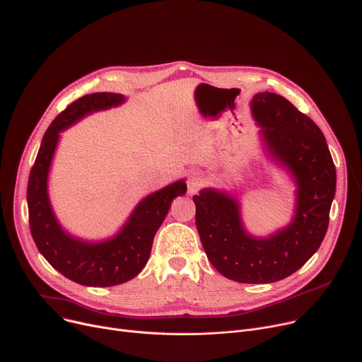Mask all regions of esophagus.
I'll use <instances>...</instances> for the list:
<instances>
[{"label":"esophagus","instance_id":"1","mask_svg":"<svg viewBox=\"0 0 362 362\" xmlns=\"http://www.w3.org/2000/svg\"><path fill=\"white\" fill-rule=\"evenodd\" d=\"M204 186H205V179H204V176L201 173H193L187 179V192L190 194L199 192Z\"/></svg>","mask_w":362,"mask_h":362}]
</instances>
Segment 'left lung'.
Masks as SVG:
<instances>
[{"mask_svg": "<svg viewBox=\"0 0 362 362\" xmlns=\"http://www.w3.org/2000/svg\"><path fill=\"white\" fill-rule=\"evenodd\" d=\"M252 115L270 154L298 182L293 222L269 238L250 237L231 194L204 189L193 196L196 228L212 266L238 283L264 284L298 272L320 247L337 189V170L320 128L284 96L257 93Z\"/></svg>", "mask_w": 362, "mask_h": 362, "instance_id": "8db88e82", "label": "left lung"}]
</instances>
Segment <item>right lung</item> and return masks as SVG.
Here are the masks:
<instances>
[{"label":"right lung","mask_w":362,"mask_h":362,"mask_svg":"<svg viewBox=\"0 0 362 362\" xmlns=\"http://www.w3.org/2000/svg\"><path fill=\"white\" fill-rule=\"evenodd\" d=\"M119 93H90L74 101L50 124L33 164L28 186L31 237L50 266L69 280L92 287H110L134 279L147 264L157 229L176 196L186 193L183 180L148 194L131 214L121 233L110 241L89 244L72 238L57 223L47 198V173L59 133L83 115L119 105Z\"/></svg>","instance_id":"obj_1"}]
</instances>
